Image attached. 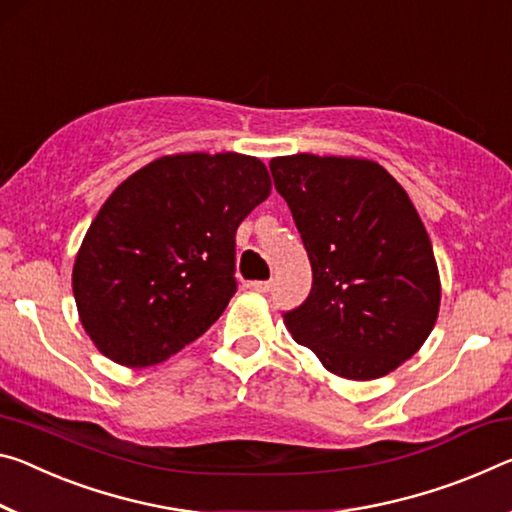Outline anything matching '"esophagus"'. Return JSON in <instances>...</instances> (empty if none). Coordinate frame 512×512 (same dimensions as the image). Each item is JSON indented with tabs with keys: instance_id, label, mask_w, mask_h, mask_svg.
<instances>
[{
	"instance_id": "obj_1",
	"label": "esophagus",
	"mask_w": 512,
	"mask_h": 512,
	"mask_svg": "<svg viewBox=\"0 0 512 512\" xmlns=\"http://www.w3.org/2000/svg\"><path fill=\"white\" fill-rule=\"evenodd\" d=\"M271 287H273L271 280H255V282H248V289L259 291V294H269Z\"/></svg>"
}]
</instances>
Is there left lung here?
Returning a JSON list of instances; mask_svg holds the SVG:
<instances>
[{"mask_svg": "<svg viewBox=\"0 0 512 512\" xmlns=\"http://www.w3.org/2000/svg\"><path fill=\"white\" fill-rule=\"evenodd\" d=\"M312 264V291L285 326L348 380L387 376L415 355L440 312L431 239L403 186L369 159H271Z\"/></svg>", "mask_w": 512, "mask_h": 512, "instance_id": "8db88e82", "label": "left lung"}]
</instances>
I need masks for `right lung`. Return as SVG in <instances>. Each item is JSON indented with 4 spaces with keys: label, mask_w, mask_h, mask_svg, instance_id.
Returning <instances> with one entry per match:
<instances>
[{
    "label": "right lung",
    "mask_w": 512,
    "mask_h": 512,
    "mask_svg": "<svg viewBox=\"0 0 512 512\" xmlns=\"http://www.w3.org/2000/svg\"><path fill=\"white\" fill-rule=\"evenodd\" d=\"M269 193L266 166L237 152L168 154L129 175L97 212L72 269L97 351L141 369L207 332L237 291V227Z\"/></svg>",
    "instance_id": "right-lung-1"
}]
</instances>
